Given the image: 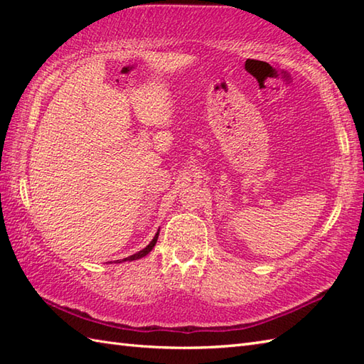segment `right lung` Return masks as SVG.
<instances>
[{
    "label": "right lung",
    "instance_id": "right-lung-1",
    "mask_svg": "<svg viewBox=\"0 0 364 364\" xmlns=\"http://www.w3.org/2000/svg\"><path fill=\"white\" fill-rule=\"evenodd\" d=\"M158 236H159V233H156L154 235V237H153V241L145 247L144 250H141V252H137V253H134V255H131V257H128V258H125L123 261H134V259H139V258H142V257H145V255H149L150 252H151V249L154 247V244H156V241H158Z\"/></svg>",
    "mask_w": 364,
    "mask_h": 364
}]
</instances>
